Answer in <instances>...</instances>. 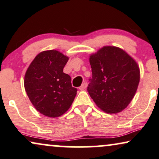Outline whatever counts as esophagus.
<instances>
[{"mask_svg":"<svg viewBox=\"0 0 159 159\" xmlns=\"http://www.w3.org/2000/svg\"><path fill=\"white\" fill-rule=\"evenodd\" d=\"M86 87H87V84H86V82H84V83L82 84L81 86H80L79 89H80V90H84V89H86Z\"/></svg>","mask_w":159,"mask_h":159,"instance_id":"34e87169","label":"esophagus"}]
</instances>
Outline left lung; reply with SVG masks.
Instances as JSON below:
<instances>
[{"label": "left lung", "mask_w": 159, "mask_h": 159, "mask_svg": "<svg viewBox=\"0 0 159 159\" xmlns=\"http://www.w3.org/2000/svg\"><path fill=\"white\" fill-rule=\"evenodd\" d=\"M92 77L87 91L100 109L118 113L134 97L140 80L139 68L133 58L114 46H104L89 57Z\"/></svg>", "instance_id": "left-lung-1"}]
</instances>
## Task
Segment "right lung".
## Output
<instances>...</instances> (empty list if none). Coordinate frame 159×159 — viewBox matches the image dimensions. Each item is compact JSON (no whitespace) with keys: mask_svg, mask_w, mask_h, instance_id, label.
<instances>
[{"mask_svg":"<svg viewBox=\"0 0 159 159\" xmlns=\"http://www.w3.org/2000/svg\"><path fill=\"white\" fill-rule=\"evenodd\" d=\"M69 58L55 50L38 54L27 69L24 86L29 100L43 115L57 117L73 103L77 89L71 78L63 73Z\"/></svg>","mask_w":159,"mask_h":159,"instance_id":"add662e5","label":"right lung"}]
</instances>
